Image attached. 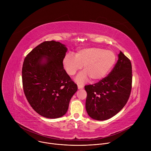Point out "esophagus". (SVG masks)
Returning a JSON list of instances; mask_svg holds the SVG:
<instances>
[{"label": "esophagus", "mask_w": 151, "mask_h": 151, "mask_svg": "<svg viewBox=\"0 0 151 151\" xmlns=\"http://www.w3.org/2000/svg\"><path fill=\"white\" fill-rule=\"evenodd\" d=\"M78 89H82L83 88V85L78 84Z\"/></svg>", "instance_id": "obj_1"}]
</instances>
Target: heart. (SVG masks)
<instances>
[{
	"mask_svg": "<svg viewBox=\"0 0 151 151\" xmlns=\"http://www.w3.org/2000/svg\"><path fill=\"white\" fill-rule=\"evenodd\" d=\"M114 52L100 47H91L81 48L75 56L67 53L63 60V65L67 73L74 75L83 65L84 71L76 78V81L83 82L90 78L91 81H97L104 78L112 69L116 62Z\"/></svg>",
	"mask_w": 151,
	"mask_h": 151,
	"instance_id": "heart-1",
	"label": "heart"
}]
</instances>
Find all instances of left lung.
<instances>
[{
    "label": "left lung",
    "mask_w": 151,
    "mask_h": 151,
    "mask_svg": "<svg viewBox=\"0 0 151 151\" xmlns=\"http://www.w3.org/2000/svg\"><path fill=\"white\" fill-rule=\"evenodd\" d=\"M132 85L131 61L120 51L118 61L108 76L97 83L85 86L87 93L85 107L88 115L99 121L115 116L126 104Z\"/></svg>",
    "instance_id": "1"
}]
</instances>
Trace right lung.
<instances>
[{"mask_svg":"<svg viewBox=\"0 0 151 151\" xmlns=\"http://www.w3.org/2000/svg\"><path fill=\"white\" fill-rule=\"evenodd\" d=\"M67 51L66 46L59 42L45 41L29 53L23 62L24 94L32 108L47 118L65 115L78 90L63 65Z\"/></svg>","mask_w":151,"mask_h":151,"instance_id":"obj_1","label":"right lung"}]
</instances>
